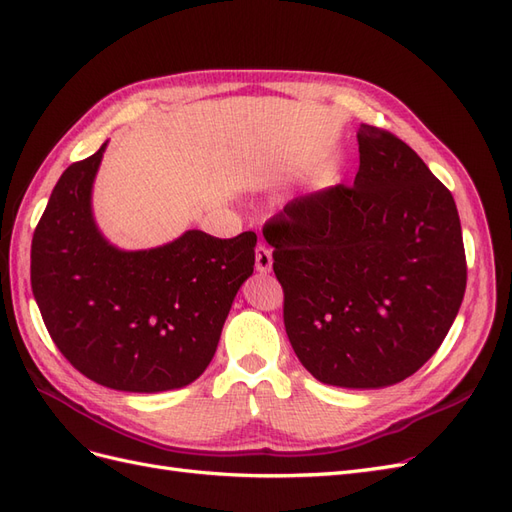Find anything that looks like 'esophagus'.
Here are the masks:
<instances>
[{
  "label": "esophagus",
  "mask_w": 512,
  "mask_h": 512,
  "mask_svg": "<svg viewBox=\"0 0 512 512\" xmlns=\"http://www.w3.org/2000/svg\"><path fill=\"white\" fill-rule=\"evenodd\" d=\"M273 267V256L271 250L265 243L256 245V271L258 273H269Z\"/></svg>",
  "instance_id": "esophagus-1"
}]
</instances>
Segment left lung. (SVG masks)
Returning <instances> with one entry per match:
<instances>
[{
	"instance_id": "obj_1",
	"label": "left lung",
	"mask_w": 512,
	"mask_h": 512,
	"mask_svg": "<svg viewBox=\"0 0 512 512\" xmlns=\"http://www.w3.org/2000/svg\"><path fill=\"white\" fill-rule=\"evenodd\" d=\"M354 185L305 194L262 228L284 324L316 380L380 389L440 348L466 292L453 194L401 138L361 123Z\"/></svg>"
}]
</instances>
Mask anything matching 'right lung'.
I'll return each instance as SVG.
<instances>
[{
    "instance_id": "obj_1",
    "label": "right lung",
    "mask_w": 512,
    "mask_h": 512,
    "mask_svg": "<svg viewBox=\"0 0 512 512\" xmlns=\"http://www.w3.org/2000/svg\"><path fill=\"white\" fill-rule=\"evenodd\" d=\"M106 143L59 177L32 241V290L59 352L115 391L160 393L211 363L241 284L254 273L256 232L232 239L183 232L123 252L91 213Z\"/></svg>"
}]
</instances>
